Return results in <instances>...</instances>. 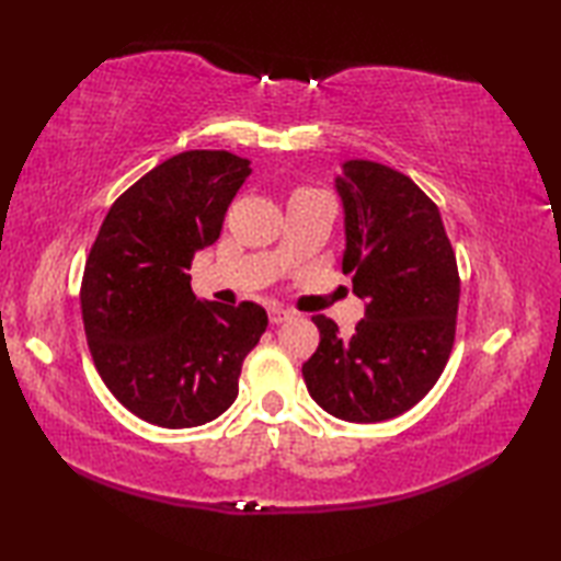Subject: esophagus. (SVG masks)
<instances>
[{"instance_id":"34e87169","label":"esophagus","mask_w":561,"mask_h":561,"mask_svg":"<svg viewBox=\"0 0 561 561\" xmlns=\"http://www.w3.org/2000/svg\"><path fill=\"white\" fill-rule=\"evenodd\" d=\"M267 316H270V323L272 325H279V323H284V320L294 318V311H289V308H282V306H272L270 311H267Z\"/></svg>"}]
</instances>
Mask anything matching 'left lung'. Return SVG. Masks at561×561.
I'll return each mask as SVG.
<instances>
[{
	"mask_svg": "<svg viewBox=\"0 0 561 561\" xmlns=\"http://www.w3.org/2000/svg\"><path fill=\"white\" fill-rule=\"evenodd\" d=\"M342 272L366 313L352 337L313 316L320 344L304 364L311 398L344 422H386L434 388L456 340L460 277L438 207L383 163H342Z\"/></svg>",
	"mask_w": 561,
	"mask_h": 561,
	"instance_id": "obj_1",
	"label": "left lung"
}]
</instances>
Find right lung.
<instances>
[{"mask_svg": "<svg viewBox=\"0 0 561 561\" xmlns=\"http://www.w3.org/2000/svg\"><path fill=\"white\" fill-rule=\"evenodd\" d=\"M250 161L195 149L165 159L105 214L83 267L81 318L103 383L139 420L199 426L231 408L265 308L199 301L197 250L217 241Z\"/></svg>", "mask_w": 561, "mask_h": 561, "instance_id": "obj_1", "label": "right lung"}]
</instances>
